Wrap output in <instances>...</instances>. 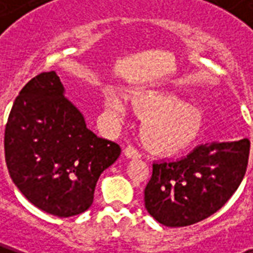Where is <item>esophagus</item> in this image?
Instances as JSON below:
<instances>
[{"label":"esophagus","mask_w":253,"mask_h":253,"mask_svg":"<svg viewBox=\"0 0 253 253\" xmlns=\"http://www.w3.org/2000/svg\"><path fill=\"white\" fill-rule=\"evenodd\" d=\"M124 154L126 158H133V159H136V158H140V156H141L139 151H137V148H136V147H133V145H128V147L125 148Z\"/></svg>","instance_id":"esophagus-1"}]
</instances>
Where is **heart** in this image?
Returning <instances> with one entry per match:
<instances>
[{"instance_id": "obj_1", "label": "heart", "mask_w": 253, "mask_h": 253, "mask_svg": "<svg viewBox=\"0 0 253 253\" xmlns=\"http://www.w3.org/2000/svg\"><path fill=\"white\" fill-rule=\"evenodd\" d=\"M126 101L134 113L144 119L143 140L155 154H178L187 148L200 133L202 126L200 112L174 95L154 90H133L126 94ZM104 105L110 117L117 121L125 119L126 108L117 94H105Z\"/></svg>"}]
</instances>
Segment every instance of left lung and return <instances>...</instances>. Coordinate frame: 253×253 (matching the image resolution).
<instances>
[{"label":"left lung","mask_w":253,"mask_h":253,"mask_svg":"<svg viewBox=\"0 0 253 253\" xmlns=\"http://www.w3.org/2000/svg\"><path fill=\"white\" fill-rule=\"evenodd\" d=\"M250 147L248 139L206 143L185 158L154 162L145 209L166 226H187L214 214L240 186Z\"/></svg>","instance_id":"8db88e82"}]
</instances>
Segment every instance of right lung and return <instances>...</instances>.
<instances>
[{
  "label": "right lung",
  "instance_id": "right-lung-1",
  "mask_svg": "<svg viewBox=\"0 0 253 253\" xmlns=\"http://www.w3.org/2000/svg\"><path fill=\"white\" fill-rule=\"evenodd\" d=\"M55 71L40 73L13 102L5 162L13 183L39 209L58 217L91 206L99 175L121 154L117 143L86 128Z\"/></svg>",
  "mask_w": 253,
  "mask_h": 253
}]
</instances>
